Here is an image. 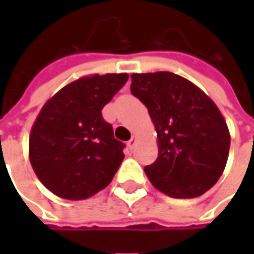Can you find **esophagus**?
<instances>
[{"label": "esophagus", "mask_w": 254, "mask_h": 254, "mask_svg": "<svg viewBox=\"0 0 254 254\" xmlns=\"http://www.w3.org/2000/svg\"><path fill=\"white\" fill-rule=\"evenodd\" d=\"M136 144H137V138H136V136H133V137L127 141V147L130 149H133L136 147Z\"/></svg>", "instance_id": "obj_1"}]
</instances>
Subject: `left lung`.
I'll list each match as a JSON object with an SVG mask.
<instances>
[{
    "instance_id": "1",
    "label": "left lung",
    "mask_w": 254,
    "mask_h": 254,
    "mask_svg": "<svg viewBox=\"0 0 254 254\" xmlns=\"http://www.w3.org/2000/svg\"><path fill=\"white\" fill-rule=\"evenodd\" d=\"M130 91L148 109L158 158L144 170L174 198L204 194L223 174L230 132L218 106L197 85L171 72L133 73Z\"/></svg>"
}]
</instances>
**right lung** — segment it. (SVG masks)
Wrapping results in <instances>:
<instances>
[{"label": "right lung", "instance_id": "right-lung-1", "mask_svg": "<svg viewBox=\"0 0 254 254\" xmlns=\"http://www.w3.org/2000/svg\"><path fill=\"white\" fill-rule=\"evenodd\" d=\"M127 73L84 76L47 100L30 134V162L56 196L84 200L105 189L124 160L102 109L125 85Z\"/></svg>", "mask_w": 254, "mask_h": 254}]
</instances>
